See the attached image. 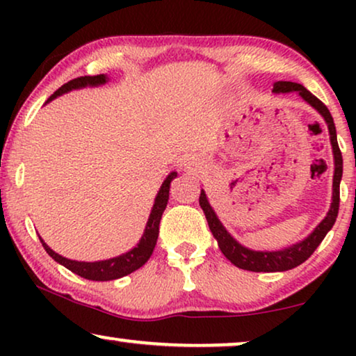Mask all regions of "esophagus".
<instances>
[{
    "instance_id": "34e87169",
    "label": "esophagus",
    "mask_w": 356,
    "mask_h": 356,
    "mask_svg": "<svg viewBox=\"0 0 356 356\" xmlns=\"http://www.w3.org/2000/svg\"><path fill=\"white\" fill-rule=\"evenodd\" d=\"M197 165V160L196 159H184L183 160V167L184 168H188V170H191V168H194Z\"/></svg>"
}]
</instances>
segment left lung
<instances>
[{"label":"left lung","mask_w":356,"mask_h":356,"mask_svg":"<svg viewBox=\"0 0 356 356\" xmlns=\"http://www.w3.org/2000/svg\"><path fill=\"white\" fill-rule=\"evenodd\" d=\"M275 94H286V92H298L301 99L313 106L314 110H318L321 116H323L329 128L330 136V144H332V152H334V181H332V204L327 216L324 217V220L314 228L313 233L305 238L303 241L291 245L290 248L280 251H252L250 248H245L240 245L230 233L227 232V228L222 225V222L218 220V217L213 212V209L209 204L206 193L201 189V196H199V204H201L204 213H206L209 228H211L213 238L218 243V248L223 252V256L227 257L232 264L245 270L251 272H284L290 270L293 267L303 264L308 257L313 254L316 248L321 245V241L324 240V236L327 235V232L332 228L339 213V202H340V179H342L343 172V160L342 152H340L339 144H337V133H335V124L332 120V115L327 110L323 102L318 97H314L308 89H305L301 84L290 81H279L274 84Z\"/></svg>","instance_id":"left-lung-1"}]
</instances>
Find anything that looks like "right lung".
<instances>
[{
    "label": "right lung",
    "instance_id": "right-lung-1",
    "mask_svg": "<svg viewBox=\"0 0 356 356\" xmlns=\"http://www.w3.org/2000/svg\"><path fill=\"white\" fill-rule=\"evenodd\" d=\"M108 82V77L105 74H97V76H81L76 77L70 82H66L65 86H61L55 94H53L50 99L47 100L51 102L53 99H56L58 95L66 94L72 89H82V87H97ZM177 178V172H172L167 177V179L162 183V186L159 189L157 197H155L154 207L150 211L147 225H145L144 235L140 238L138 246H134L133 250L124 252V254L111 257V259H105V261H95V262H81V261H72V259H66L51 250L50 246L47 245L45 241L42 240V246L45 248V251L50 254L53 259L56 262H60L61 266H65L66 269H70L74 274L84 277L87 280H95V282H106V280H115L120 279V277H124L131 274V272L138 270L139 267H143L145 262L149 261V257L152 256V251L155 245H157V238H159V225H160V218H162V213L167 207L168 202V196H170V183Z\"/></svg>",
    "mask_w": 356,
    "mask_h": 356
}]
</instances>
